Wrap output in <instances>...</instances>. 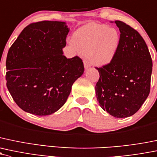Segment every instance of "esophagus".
Returning <instances> with one entry per match:
<instances>
[{
  "label": "esophagus",
  "mask_w": 157,
  "mask_h": 157,
  "mask_svg": "<svg viewBox=\"0 0 157 157\" xmlns=\"http://www.w3.org/2000/svg\"><path fill=\"white\" fill-rule=\"evenodd\" d=\"M83 63H84V67H85L86 70H87V69H88V68H90V64H89V62H87V61L85 60L83 62Z\"/></svg>",
  "instance_id": "esophagus-1"
}]
</instances>
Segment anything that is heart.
I'll return each mask as SVG.
<instances>
[{"label": "heart", "mask_w": 157, "mask_h": 157, "mask_svg": "<svg viewBox=\"0 0 157 157\" xmlns=\"http://www.w3.org/2000/svg\"><path fill=\"white\" fill-rule=\"evenodd\" d=\"M120 40L116 29L94 22L78 29L72 36L75 48L86 54L90 63L98 66L112 62L118 51Z\"/></svg>", "instance_id": "heart-1"}]
</instances>
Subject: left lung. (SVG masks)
I'll list each match as a JSON object with an SVG mask.
<instances>
[{
  "instance_id": "1",
  "label": "left lung",
  "mask_w": 157,
  "mask_h": 157,
  "mask_svg": "<svg viewBox=\"0 0 157 157\" xmlns=\"http://www.w3.org/2000/svg\"><path fill=\"white\" fill-rule=\"evenodd\" d=\"M115 23L120 31V46L112 62L96 67L100 77L95 93L104 110L125 118L135 114L149 95L153 63L139 33L121 21Z\"/></svg>"
}]
</instances>
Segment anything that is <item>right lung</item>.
I'll return each mask as SVG.
<instances>
[{
	"label": "right lung",
	"instance_id": "right-lung-1",
	"mask_svg": "<svg viewBox=\"0 0 157 157\" xmlns=\"http://www.w3.org/2000/svg\"><path fill=\"white\" fill-rule=\"evenodd\" d=\"M69 30L65 22L32 23L23 29L8 51L6 86L24 111L37 116L56 112L83 74L81 59L63 56Z\"/></svg>",
	"mask_w": 157,
	"mask_h": 157
}]
</instances>
